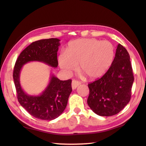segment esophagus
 I'll return each instance as SVG.
<instances>
[{
    "mask_svg": "<svg viewBox=\"0 0 146 146\" xmlns=\"http://www.w3.org/2000/svg\"><path fill=\"white\" fill-rule=\"evenodd\" d=\"M81 84V83L79 82V81H77V80H73L72 82V88L73 90H75L76 89V88L80 85Z\"/></svg>",
    "mask_w": 146,
    "mask_h": 146,
    "instance_id": "34e87169",
    "label": "esophagus"
}]
</instances>
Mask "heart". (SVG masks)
I'll list each match as a JSON object with an SVG mask.
<instances>
[{
	"instance_id": "1",
	"label": "heart",
	"mask_w": 146,
	"mask_h": 146,
	"mask_svg": "<svg viewBox=\"0 0 146 146\" xmlns=\"http://www.w3.org/2000/svg\"><path fill=\"white\" fill-rule=\"evenodd\" d=\"M114 48L107 41L82 38L68 43L66 52L58 56L60 68L67 73L75 71L79 64L81 73L91 80L101 78L111 66Z\"/></svg>"
}]
</instances>
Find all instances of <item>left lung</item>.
Returning a JSON list of instances; mask_svg holds the SVG:
<instances>
[{
  "label": "left lung",
  "instance_id": "obj_1",
  "mask_svg": "<svg viewBox=\"0 0 146 146\" xmlns=\"http://www.w3.org/2000/svg\"><path fill=\"white\" fill-rule=\"evenodd\" d=\"M133 81L130 55L126 48L119 44L108 71L88 85L90 89L88 106L99 116L115 115L129 102Z\"/></svg>",
  "mask_w": 146,
  "mask_h": 146
}]
</instances>
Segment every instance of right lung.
<instances>
[{
    "label": "right lung",
    "mask_w": 146,
    "mask_h": 146,
    "mask_svg": "<svg viewBox=\"0 0 146 146\" xmlns=\"http://www.w3.org/2000/svg\"><path fill=\"white\" fill-rule=\"evenodd\" d=\"M60 41L57 38H50L33 42L21 53L13 70V77L19 104L30 114L41 120L51 121L62 114L72 90V80L63 81L52 76L47 87L40 96H29L21 86L20 72L24 64L33 61L56 68Z\"/></svg>",
    "instance_id": "1"
}]
</instances>
